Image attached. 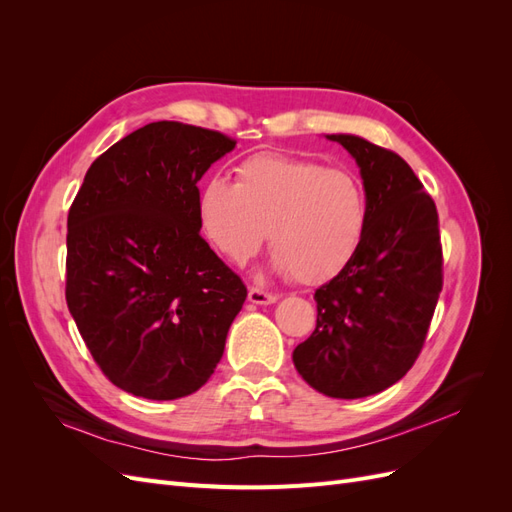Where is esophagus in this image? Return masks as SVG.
<instances>
[{
  "label": "esophagus",
  "instance_id": "esophagus-1",
  "mask_svg": "<svg viewBox=\"0 0 512 512\" xmlns=\"http://www.w3.org/2000/svg\"><path fill=\"white\" fill-rule=\"evenodd\" d=\"M247 299H250V303H254V305H271L277 301V294L265 292L260 288H250V292H247Z\"/></svg>",
  "mask_w": 512,
  "mask_h": 512
}]
</instances>
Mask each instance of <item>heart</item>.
Masks as SVG:
<instances>
[{"label": "heart", "mask_w": 512, "mask_h": 512, "mask_svg": "<svg viewBox=\"0 0 512 512\" xmlns=\"http://www.w3.org/2000/svg\"><path fill=\"white\" fill-rule=\"evenodd\" d=\"M196 213L209 243L232 265H245L269 239L271 265L301 284H320L359 252L367 196L346 170L277 153H260L230 183L200 185Z\"/></svg>", "instance_id": "heart-1"}]
</instances>
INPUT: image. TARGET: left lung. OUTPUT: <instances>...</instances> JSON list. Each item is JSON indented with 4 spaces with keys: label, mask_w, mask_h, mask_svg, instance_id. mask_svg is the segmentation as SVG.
<instances>
[{
    "label": "left lung",
    "mask_w": 512,
    "mask_h": 512,
    "mask_svg": "<svg viewBox=\"0 0 512 512\" xmlns=\"http://www.w3.org/2000/svg\"><path fill=\"white\" fill-rule=\"evenodd\" d=\"M354 158L367 196L359 252L314 294L316 331L292 352L318 393L361 399L408 374L442 290L438 211L397 153L354 134H327Z\"/></svg>",
    "instance_id": "1"
}]
</instances>
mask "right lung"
Returning <instances> with one entry per match:
<instances>
[{
    "mask_svg": "<svg viewBox=\"0 0 512 512\" xmlns=\"http://www.w3.org/2000/svg\"><path fill=\"white\" fill-rule=\"evenodd\" d=\"M235 145L188 123H147L89 166L70 207L68 309L130 395H192L222 359L247 288L200 237L196 183Z\"/></svg>",
    "mask_w": 512,
    "mask_h": 512,
    "instance_id": "add662e5",
    "label": "right lung"
}]
</instances>
